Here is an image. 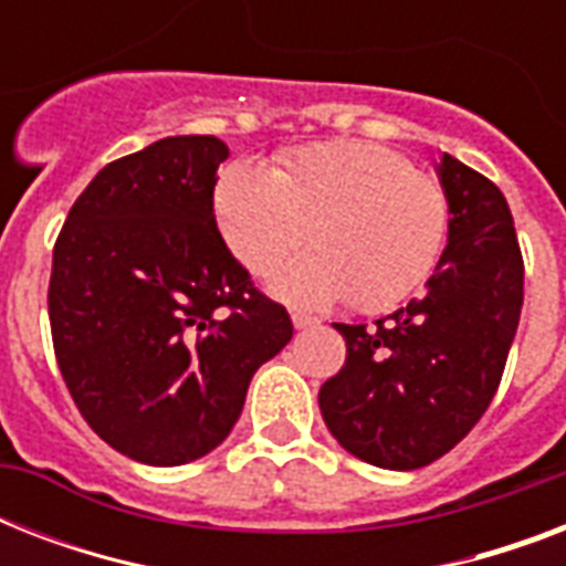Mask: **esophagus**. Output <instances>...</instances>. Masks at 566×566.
I'll return each instance as SVG.
<instances>
[{
    "instance_id": "esophagus-1",
    "label": "esophagus",
    "mask_w": 566,
    "mask_h": 566,
    "mask_svg": "<svg viewBox=\"0 0 566 566\" xmlns=\"http://www.w3.org/2000/svg\"><path fill=\"white\" fill-rule=\"evenodd\" d=\"M319 319L317 317H311V314H302V311H293V326L296 328H311V326H317Z\"/></svg>"
}]
</instances>
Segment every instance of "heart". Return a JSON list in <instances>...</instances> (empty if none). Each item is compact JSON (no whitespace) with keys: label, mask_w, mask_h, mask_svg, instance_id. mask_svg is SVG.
Segmentation results:
<instances>
[{"label":"heart","mask_w":566,"mask_h":566,"mask_svg":"<svg viewBox=\"0 0 566 566\" xmlns=\"http://www.w3.org/2000/svg\"><path fill=\"white\" fill-rule=\"evenodd\" d=\"M211 202L226 247L252 275L273 273L305 234L314 240L273 279L302 308H390L431 273L449 231L443 185L367 140L287 149L270 172L229 164Z\"/></svg>","instance_id":"heart-1"}]
</instances>
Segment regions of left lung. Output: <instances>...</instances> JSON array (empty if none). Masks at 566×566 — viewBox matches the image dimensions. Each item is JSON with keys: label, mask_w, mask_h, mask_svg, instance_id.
Wrapping results in <instances>:
<instances>
[{"label": "left lung", "mask_w": 566, "mask_h": 566, "mask_svg": "<svg viewBox=\"0 0 566 566\" xmlns=\"http://www.w3.org/2000/svg\"><path fill=\"white\" fill-rule=\"evenodd\" d=\"M438 172L452 217L429 291L376 326L335 323L346 364L319 387L337 443L385 470L431 464L470 434L523 308V252L502 190L452 155Z\"/></svg>", "instance_id": "left-lung-1"}]
</instances>
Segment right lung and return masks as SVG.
<instances>
[{"mask_svg": "<svg viewBox=\"0 0 566 566\" xmlns=\"http://www.w3.org/2000/svg\"><path fill=\"white\" fill-rule=\"evenodd\" d=\"M213 135L164 137L82 190L52 252L57 370L87 426L140 464L179 467L229 438L255 370L293 337L213 220Z\"/></svg>", "mask_w": 566, "mask_h": 566, "instance_id": "add662e5", "label": "right lung"}]
</instances>
